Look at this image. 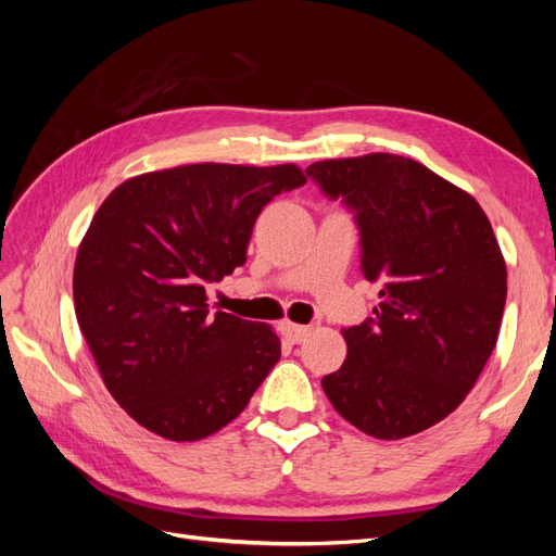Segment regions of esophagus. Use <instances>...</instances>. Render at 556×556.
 <instances>
[{
	"label": "esophagus",
	"instance_id": "1",
	"mask_svg": "<svg viewBox=\"0 0 556 556\" xmlns=\"http://www.w3.org/2000/svg\"><path fill=\"white\" fill-rule=\"evenodd\" d=\"M280 331L290 343H301L308 336V327H301V325H294V323H282Z\"/></svg>",
	"mask_w": 556,
	"mask_h": 556
}]
</instances>
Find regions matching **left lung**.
Here are the masks:
<instances>
[{
    "mask_svg": "<svg viewBox=\"0 0 556 556\" xmlns=\"http://www.w3.org/2000/svg\"><path fill=\"white\" fill-rule=\"evenodd\" d=\"M306 176L355 217L362 274L380 282L323 390L376 439L425 431L459 406L498 339L508 282L492 225L473 197L399 155L315 162Z\"/></svg>",
    "mask_w": 556,
    "mask_h": 556,
    "instance_id": "left-lung-1",
    "label": "left lung"
}]
</instances>
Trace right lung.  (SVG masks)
<instances>
[{
  "label": "right lung",
  "mask_w": 556,
  "mask_h": 556,
  "mask_svg": "<svg viewBox=\"0 0 556 556\" xmlns=\"http://www.w3.org/2000/svg\"><path fill=\"white\" fill-rule=\"evenodd\" d=\"M306 182L294 164H190L129 178L78 248L74 306L113 399L169 441L241 415L280 359L271 327L217 311L206 288L243 266L257 215Z\"/></svg>",
  "instance_id": "1"
}]
</instances>
